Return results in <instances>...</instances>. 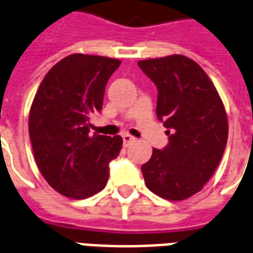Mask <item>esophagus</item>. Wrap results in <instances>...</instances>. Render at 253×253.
Listing matches in <instances>:
<instances>
[{"instance_id":"34e87169","label":"esophagus","mask_w":253,"mask_h":253,"mask_svg":"<svg viewBox=\"0 0 253 253\" xmlns=\"http://www.w3.org/2000/svg\"><path fill=\"white\" fill-rule=\"evenodd\" d=\"M122 139H123V143H125V146H128V144L134 142L135 138H134V136H131V135H128V134H123Z\"/></svg>"}]
</instances>
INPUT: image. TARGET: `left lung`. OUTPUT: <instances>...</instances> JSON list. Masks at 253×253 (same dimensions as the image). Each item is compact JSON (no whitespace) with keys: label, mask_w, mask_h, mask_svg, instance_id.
<instances>
[{"label":"left lung","mask_w":253,"mask_h":253,"mask_svg":"<svg viewBox=\"0 0 253 253\" xmlns=\"http://www.w3.org/2000/svg\"><path fill=\"white\" fill-rule=\"evenodd\" d=\"M138 66L157 86V117L169 128L167 146L154 148L142 166L144 182L163 199H187L220 163L228 138L224 106L208 75L190 58L175 54Z\"/></svg>","instance_id":"obj_1"}]
</instances>
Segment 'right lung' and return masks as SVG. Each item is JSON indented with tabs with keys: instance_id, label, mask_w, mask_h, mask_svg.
<instances>
[{
	"instance_id": "right-lung-1",
	"label": "right lung",
	"mask_w": 253,
	"mask_h": 253,
	"mask_svg": "<svg viewBox=\"0 0 253 253\" xmlns=\"http://www.w3.org/2000/svg\"><path fill=\"white\" fill-rule=\"evenodd\" d=\"M114 58L71 54L55 63L36 92L29 134L37 166L59 194L84 199L105 188L122 138L90 134V115L103 105Z\"/></svg>"
}]
</instances>
